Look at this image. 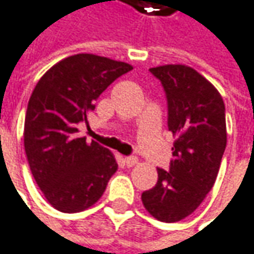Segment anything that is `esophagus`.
<instances>
[{"label":"esophagus","mask_w":254,"mask_h":254,"mask_svg":"<svg viewBox=\"0 0 254 254\" xmlns=\"http://www.w3.org/2000/svg\"><path fill=\"white\" fill-rule=\"evenodd\" d=\"M136 163H138V158L136 157H127L125 158V164H127V167H133Z\"/></svg>","instance_id":"34e87169"}]
</instances>
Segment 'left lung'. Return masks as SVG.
<instances>
[{"instance_id": "left-lung-1", "label": "left lung", "mask_w": 254, "mask_h": 254, "mask_svg": "<svg viewBox=\"0 0 254 254\" xmlns=\"http://www.w3.org/2000/svg\"><path fill=\"white\" fill-rule=\"evenodd\" d=\"M150 71L164 87L176 141L170 170L157 169V185L141 199L154 218L177 222L195 211L217 180L227 145L225 106L218 90L188 65Z\"/></svg>"}]
</instances>
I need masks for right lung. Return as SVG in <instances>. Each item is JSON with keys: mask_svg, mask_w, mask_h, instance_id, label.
Returning <instances> with one entry per match:
<instances>
[{"mask_svg": "<svg viewBox=\"0 0 254 254\" xmlns=\"http://www.w3.org/2000/svg\"><path fill=\"white\" fill-rule=\"evenodd\" d=\"M132 65L93 54L59 61L36 84L24 121V150L46 200L61 212L93 206L116 173L115 155L78 138L80 122L104 90Z\"/></svg>", "mask_w": 254, "mask_h": 254, "instance_id": "1", "label": "right lung"}]
</instances>
